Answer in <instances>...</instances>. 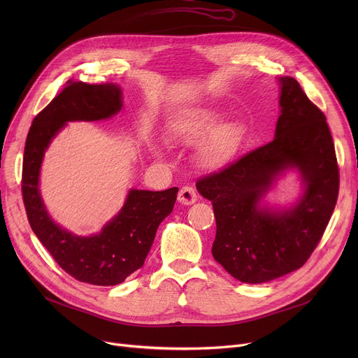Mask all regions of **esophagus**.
I'll list each match as a JSON object with an SVG mask.
<instances>
[{
	"mask_svg": "<svg viewBox=\"0 0 358 358\" xmlns=\"http://www.w3.org/2000/svg\"><path fill=\"white\" fill-rule=\"evenodd\" d=\"M178 201L184 206H192L193 203L197 201V193L190 185H185L180 190L178 193Z\"/></svg>",
	"mask_w": 358,
	"mask_h": 358,
	"instance_id": "34e87169",
	"label": "esophagus"
}]
</instances>
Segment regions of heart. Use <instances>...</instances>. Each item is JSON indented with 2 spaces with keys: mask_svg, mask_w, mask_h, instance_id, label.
<instances>
[{
  "mask_svg": "<svg viewBox=\"0 0 358 358\" xmlns=\"http://www.w3.org/2000/svg\"><path fill=\"white\" fill-rule=\"evenodd\" d=\"M220 113L206 108L193 113L176 123L171 129V136L185 145H196L199 142L197 159L201 168L208 171H217L227 166L238 154L242 143L243 130L238 122L222 123ZM155 155H161V148L157 143L150 146Z\"/></svg>",
  "mask_w": 358,
  "mask_h": 358,
  "instance_id": "b5f03b06",
  "label": "heart"
}]
</instances>
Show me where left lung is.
I'll return each mask as SVG.
<instances>
[{"label": "left lung", "instance_id": "1", "mask_svg": "<svg viewBox=\"0 0 358 358\" xmlns=\"http://www.w3.org/2000/svg\"><path fill=\"white\" fill-rule=\"evenodd\" d=\"M274 139L196 184L216 217L213 258L234 278L267 283L302 267L321 241L340 190L334 141L324 113L292 77H280ZM287 171L303 181L289 208L265 197Z\"/></svg>", "mask_w": 358, "mask_h": 358}]
</instances>
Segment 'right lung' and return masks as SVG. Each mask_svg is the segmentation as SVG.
Instances as JSON below:
<instances>
[{"label":"right lung","mask_w":358,"mask_h":358,"mask_svg":"<svg viewBox=\"0 0 358 358\" xmlns=\"http://www.w3.org/2000/svg\"><path fill=\"white\" fill-rule=\"evenodd\" d=\"M122 107L117 84L71 83L34 117L24 146L22 190L33 232L62 270L96 286L120 285L143 266L159 223L173 212L178 189H131L120 212L99 234L80 236L48 213L39 189L41 169L46 149L68 122L111 119Z\"/></svg>","instance_id":"right-lung-1"}]
</instances>
